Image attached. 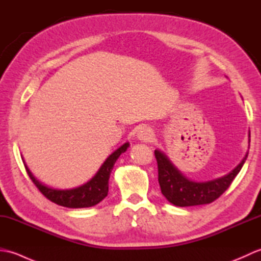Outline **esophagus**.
<instances>
[{
	"label": "esophagus",
	"mask_w": 261,
	"mask_h": 261,
	"mask_svg": "<svg viewBox=\"0 0 261 261\" xmlns=\"http://www.w3.org/2000/svg\"><path fill=\"white\" fill-rule=\"evenodd\" d=\"M138 139L143 142H149L153 139V132L149 126H142L137 134Z\"/></svg>",
	"instance_id": "34e87169"
}]
</instances>
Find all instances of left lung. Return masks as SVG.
<instances>
[{
  "label": "left lung",
  "mask_w": 261,
  "mask_h": 261,
  "mask_svg": "<svg viewBox=\"0 0 261 261\" xmlns=\"http://www.w3.org/2000/svg\"><path fill=\"white\" fill-rule=\"evenodd\" d=\"M249 138H250V131H249ZM249 142H250V139H249ZM248 152L249 151H247L241 163L230 173L212 180L195 181L187 178L170 162L166 153L156 149L154 156H156L158 164V181L163 195L167 198L168 202L180 207L212 203L228 190L232 180L239 174L243 164L246 163Z\"/></svg>",
  "instance_id": "left-lung-1"
}]
</instances>
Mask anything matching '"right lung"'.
Wrapping results in <instances>:
<instances>
[{
	"instance_id": "obj_1",
	"label": "right lung",
	"mask_w": 261,
	"mask_h": 261,
	"mask_svg": "<svg viewBox=\"0 0 261 261\" xmlns=\"http://www.w3.org/2000/svg\"><path fill=\"white\" fill-rule=\"evenodd\" d=\"M130 143L125 142L113 151L110 156L105 159V162L102 164L101 167L96 171L90 180H87L85 184L77 186L74 188H67V190H59V188H54L43 184L39 179H37L33 174L28 168L23 157L22 162L24 164V167L28 175L31 180L35 182V185L38 187L43 195L51 202L58 205H62L65 207L69 208H83V207H92L94 205L102 202L103 199L108 196L109 192V179L111 171L113 169V166L116 160L120 157L121 153L126 151L129 148Z\"/></svg>"
}]
</instances>
